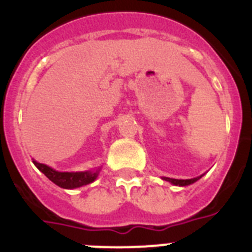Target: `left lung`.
Segmentation results:
<instances>
[{
  "mask_svg": "<svg viewBox=\"0 0 252 252\" xmlns=\"http://www.w3.org/2000/svg\"><path fill=\"white\" fill-rule=\"evenodd\" d=\"M201 177H197V178H193V179H171V178H162L164 180H168L170 182L171 184H174V186H180V187H186L189 186V184H193L194 182H197L198 179H201Z\"/></svg>",
  "mask_w": 252,
  "mask_h": 252,
  "instance_id": "obj_1",
  "label": "left lung"
}]
</instances>
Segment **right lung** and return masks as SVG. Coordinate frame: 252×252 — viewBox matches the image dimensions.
Instances as JSON below:
<instances>
[{
    "label": "right lung",
    "mask_w": 252,
    "mask_h": 252,
    "mask_svg": "<svg viewBox=\"0 0 252 252\" xmlns=\"http://www.w3.org/2000/svg\"><path fill=\"white\" fill-rule=\"evenodd\" d=\"M32 162L44 175H46V178H49L53 183L59 186L60 188L73 189L86 186V184L92 183L93 180L97 178V175H98V170L82 171V173H60V171L49 168L45 164H40L37 161Z\"/></svg>",
    "instance_id": "add662e5"
}]
</instances>
